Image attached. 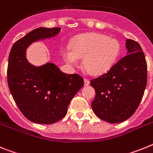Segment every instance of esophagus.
Listing matches in <instances>:
<instances>
[{"instance_id": "esophagus-1", "label": "esophagus", "mask_w": 153, "mask_h": 153, "mask_svg": "<svg viewBox=\"0 0 153 153\" xmlns=\"http://www.w3.org/2000/svg\"><path fill=\"white\" fill-rule=\"evenodd\" d=\"M84 83H85V85L88 86V85H89L90 82H89V80H88V79H87V78H85V79H84Z\"/></svg>"}]
</instances>
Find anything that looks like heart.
I'll list each match as a JSON object with an SVG mask.
<instances>
[{"label":"heart","mask_w":153,"mask_h":153,"mask_svg":"<svg viewBox=\"0 0 153 153\" xmlns=\"http://www.w3.org/2000/svg\"><path fill=\"white\" fill-rule=\"evenodd\" d=\"M121 51L120 42L105 34L91 33L73 40L70 48L62 50V58L68 64L75 65L78 58H83L82 65L93 75L108 71L116 62Z\"/></svg>","instance_id":"heart-1"}]
</instances>
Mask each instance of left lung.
I'll use <instances>...</instances> for the list:
<instances>
[{
    "label": "left lung",
    "mask_w": 153,
    "mask_h": 153,
    "mask_svg": "<svg viewBox=\"0 0 153 153\" xmlns=\"http://www.w3.org/2000/svg\"><path fill=\"white\" fill-rule=\"evenodd\" d=\"M127 54L107 72L91 80L93 111L109 123L124 122L139 107L147 84V64L138 42L126 40Z\"/></svg>",
    "instance_id": "8db88e82"
}]
</instances>
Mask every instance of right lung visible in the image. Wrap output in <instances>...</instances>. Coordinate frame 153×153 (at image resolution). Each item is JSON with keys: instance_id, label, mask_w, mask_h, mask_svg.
Here are the masks:
<instances>
[{"instance_id": "add662e5", "label": "right lung", "mask_w": 153, "mask_h": 153, "mask_svg": "<svg viewBox=\"0 0 153 153\" xmlns=\"http://www.w3.org/2000/svg\"><path fill=\"white\" fill-rule=\"evenodd\" d=\"M60 31V27L34 29L14 43L9 54V89L20 111L34 123L48 125L61 120L84 85L83 78L77 74L63 73L53 63L37 67L26 58L33 42L53 38Z\"/></svg>"}]
</instances>
